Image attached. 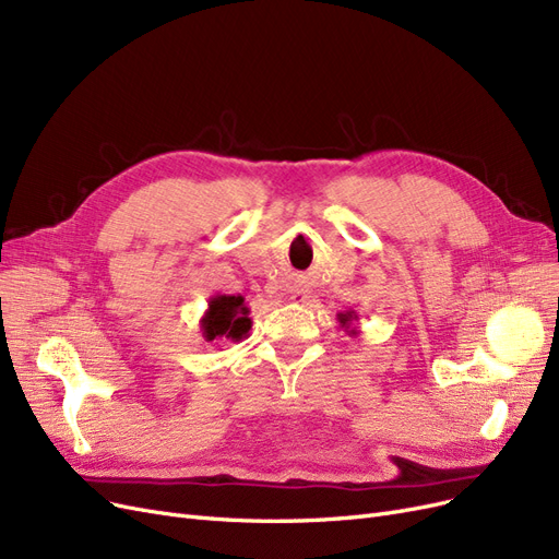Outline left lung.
<instances>
[{
  "label": "left lung",
  "instance_id": "obj_1",
  "mask_svg": "<svg viewBox=\"0 0 559 559\" xmlns=\"http://www.w3.org/2000/svg\"><path fill=\"white\" fill-rule=\"evenodd\" d=\"M336 318H338V322H341V328H344V330L348 332V336H355V334H357V328H353V322L357 320V313H355V311H344V313H338Z\"/></svg>",
  "mask_w": 559,
  "mask_h": 559
}]
</instances>
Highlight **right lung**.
I'll use <instances>...</instances> for the list:
<instances>
[{
  "mask_svg": "<svg viewBox=\"0 0 559 559\" xmlns=\"http://www.w3.org/2000/svg\"><path fill=\"white\" fill-rule=\"evenodd\" d=\"M250 309L241 295H213L209 299V309L204 311L200 328L202 336L209 344L213 341H243L253 328V320L248 318Z\"/></svg>",
  "mask_w": 559,
  "mask_h": 559,
  "instance_id": "add662e5",
  "label": "right lung"
}]
</instances>
